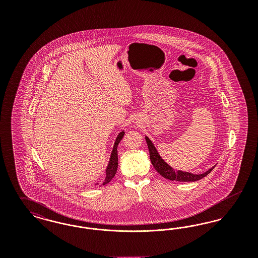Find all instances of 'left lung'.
<instances>
[{
	"label": "left lung",
	"mask_w": 258,
	"mask_h": 258,
	"mask_svg": "<svg viewBox=\"0 0 258 258\" xmlns=\"http://www.w3.org/2000/svg\"><path fill=\"white\" fill-rule=\"evenodd\" d=\"M146 142H147L148 149L150 152V160L153 164V166L155 167V169L160 173L162 177H164L165 179H168L170 181H178V182H196L202 178H204L205 176H207L210 172L212 171L215 166H213L212 168H210L202 174H194L190 172H184L182 170H174L169 164H167L164 160L161 159L160 154L158 153L157 149L154 146L153 142L150 140V138L145 136Z\"/></svg>",
	"instance_id": "left-lung-1"
}]
</instances>
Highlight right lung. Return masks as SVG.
<instances>
[{"mask_svg":"<svg viewBox=\"0 0 258 258\" xmlns=\"http://www.w3.org/2000/svg\"><path fill=\"white\" fill-rule=\"evenodd\" d=\"M123 135H124V132L122 131L115 140V143H114V146H113V150L111 152L110 159H109V162H108V165L106 167V170H105V177L104 179L102 180V182L100 183V184L104 185V184H108L110 182L111 180L114 178L116 172H117V168H118V151H117V147L120 143V141L122 140Z\"/></svg>","mask_w":258,"mask_h":258,"instance_id":"right-lung-1","label":"right lung"}]
</instances>
